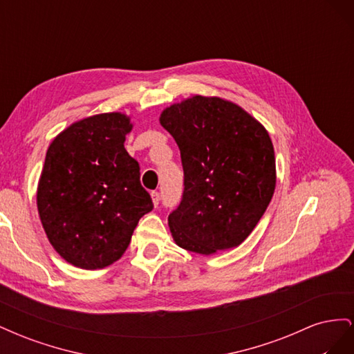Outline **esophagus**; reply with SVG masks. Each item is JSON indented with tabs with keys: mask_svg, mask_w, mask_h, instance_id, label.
Returning a JSON list of instances; mask_svg holds the SVG:
<instances>
[{
	"mask_svg": "<svg viewBox=\"0 0 354 354\" xmlns=\"http://www.w3.org/2000/svg\"><path fill=\"white\" fill-rule=\"evenodd\" d=\"M151 198H152L153 205H155V207H158V205H159V199H160V196H159V192H152V194H151Z\"/></svg>",
	"mask_w": 354,
	"mask_h": 354,
	"instance_id": "obj_1",
	"label": "esophagus"
}]
</instances>
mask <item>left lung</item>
Returning <instances> with one entry per match:
<instances>
[{
  "mask_svg": "<svg viewBox=\"0 0 354 354\" xmlns=\"http://www.w3.org/2000/svg\"><path fill=\"white\" fill-rule=\"evenodd\" d=\"M159 122L174 137L185 192L168 226L180 248L211 255L239 246L273 198L276 159L261 122L221 97H192L168 106Z\"/></svg>",
  "mask_w": 354,
  "mask_h": 354,
  "instance_id": "1",
  "label": "left lung"
}]
</instances>
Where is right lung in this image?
Masks as SVG:
<instances>
[{
    "mask_svg": "<svg viewBox=\"0 0 354 354\" xmlns=\"http://www.w3.org/2000/svg\"><path fill=\"white\" fill-rule=\"evenodd\" d=\"M131 118L99 113L71 124L48 146L37 189V207L50 243L85 270L120 260L151 195L140 167L125 151Z\"/></svg>",
    "mask_w": 354,
    "mask_h": 354,
    "instance_id": "add662e5",
    "label": "right lung"
}]
</instances>
